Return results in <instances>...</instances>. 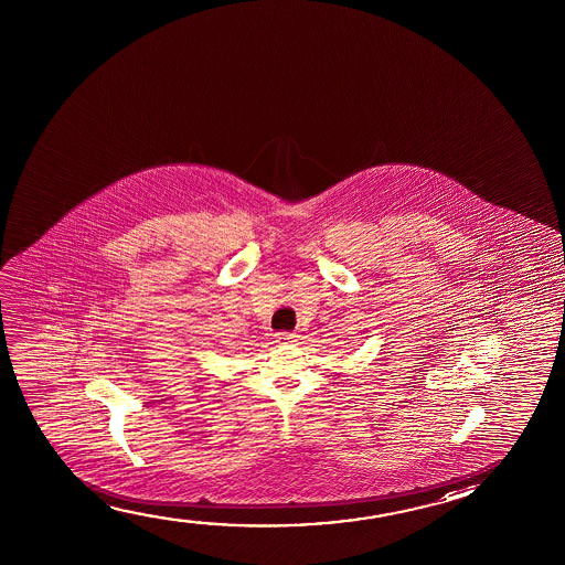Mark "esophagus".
Returning a JSON list of instances; mask_svg holds the SVG:
<instances>
[{"label":"esophagus","instance_id":"obj_1","mask_svg":"<svg viewBox=\"0 0 565 565\" xmlns=\"http://www.w3.org/2000/svg\"><path fill=\"white\" fill-rule=\"evenodd\" d=\"M276 335H278L279 344L284 345L295 344V342H297V338H299V335L291 334V332H279V334Z\"/></svg>","mask_w":565,"mask_h":565}]
</instances>
